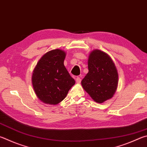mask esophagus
<instances>
[{
  "mask_svg": "<svg viewBox=\"0 0 147 147\" xmlns=\"http://www.w3.org/2000/svg\"><path fill=\"white\" fill-rule=\"evenodd\" d=\"M76 84H80L81 79L79 77H77V78H76Z\"/></svg>",
  "mask_w": 147,
  "mask_h": 147,
  "instance_id": "obj_1",
  "label": "esophagus"
}]
</instances>
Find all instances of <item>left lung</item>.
Masks as SVG:
<instances>
[{
	"label": "left lung",
	"instance_id": "left-lung-1",
	"mask_svg": "<svg viewBox=\"0 0 147 147\" xmlns=\"http://www.w3.org/2000/svg\"><path fill=\"white\" fill-rule=\"evenodd\" d=\"M89 72L82 80V86L94 101L102 103L113 97L118 84V73L107 53L92 51L88 59Z\"/></svg>",
	"mask_w": 147,
	"mask_h": 147
}]
</instances>
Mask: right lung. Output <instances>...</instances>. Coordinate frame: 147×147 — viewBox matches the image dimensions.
Wrapping results in <instances>:
<instances>
[{"mask_svg": "<svg viewBox=\"0 0 147 147\" xmlns=\"http://www.w3.org/2000/svg\"><path fill=\"white\" fill-rule=\"evenodd\" d=\"M66 53L53 49L42 56L34 67L31 82L37 98L42 102L57 105L66 97L75 84L63 64Z\"/></svg>", "mask_w": 147, "mask_h": 147, "instance_id": "add662e5", "label": "right lung"}]
</instances>
